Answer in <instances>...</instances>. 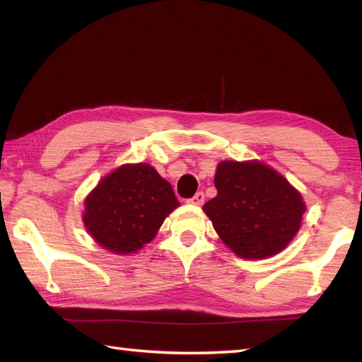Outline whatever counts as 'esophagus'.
Returning a JSON list of instances; mask_svg holds the SVG:
<instances>
[{
	"instance_id": "1",
	"label": "esophagus",
	"mask_w": 362,
	"mask_h": 362,
	"mask_svg": "<svg viewBox=\"0 0 362 362\" xmlns=\"http://www.w3.org/2000/svg\"><path fill=\"white\" fill-rule=\"evenodd\" d=\"M204 201H205V194L202 193V191H199V193H196L193 197H191L188 202L193 204V205H202Z\"/></svg>"
}]
</instances>
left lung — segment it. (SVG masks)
Here are the masks:
<instances>
[{
  "label": "left lung",
  "mask_w": 362,
  "mask_h": 362,
  "mask_svg": "<svg viewBox=\"0 0 362 362\" xmlns=\"http://www.w3.org/2000/svg\"><path fill=\"white\" fill-rule=\"evenodd\" d=\"M216 197L204 205L216 233L235 255L269 258L294 240L306 211L302 194L258 160L221 161Z\"/></svg>",
  "instance_id": "1"
}]
</instances>
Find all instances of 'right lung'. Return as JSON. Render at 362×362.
Segmentation results:
<instances>
[{
    "label": "right lung",
    "mask_w": 362,
    "mask_h": 362,
    "mask_svg": "<svg viewBox=\"0 0 362 362\" xmlns=\"http://www.w3.org/2000/svg\"><path fill=\"white\" fill-rule=\"evenodd\" d=\"M88 235L109 252L129 255L156 238L180 202L149 163H127L103 177L83 201Z\"/></svg>",
    "instance_id": "1"
}]
</instances>
